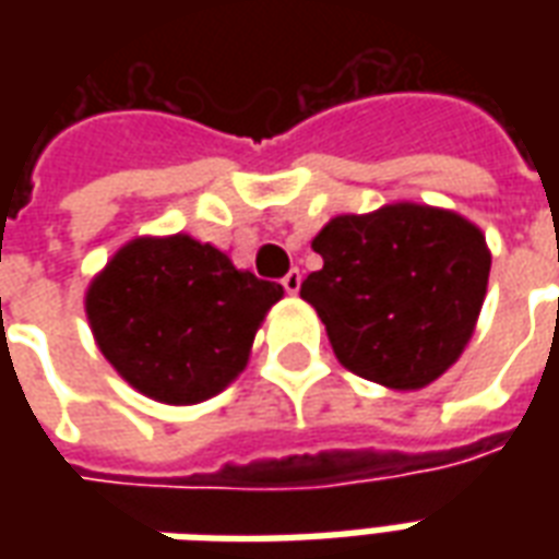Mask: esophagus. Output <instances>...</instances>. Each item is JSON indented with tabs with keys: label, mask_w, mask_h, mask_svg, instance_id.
<instances>
[{
	"label": "esophagus",
	"mask_w": 559,
	"mask_h": 559,
	"mask_svg": "<svg viewBox=\"0 0 559 559\" xmlns=\"http://www.w3.org/2000/svg\"><path fill=\"white\" fill-rule=\"evenodd\" d=\"M281 284H284V290L287 293H299V287H302V275H299V269H290V272L281 278Z\"/></svg>",
	"instance_id": "1"
}]
</instances>
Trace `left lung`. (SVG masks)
<instances>
[{"label": "left lung", "instance_id": "obj_1", "mask_svg": "<svg viewBox=\"0 0 559 559\" xmlns=\"http://www.w3.org/2000/svg\"><path fill=\"white\" fill-rule=\"evenodd\" d=\"M311 248L323 269L299 293L353 374L421 389L461 356L491 272L479 227L455 212L395 203L332 218Z\"/></svg>", "mask_w": 559, "mask_h": 559}]
</instances>
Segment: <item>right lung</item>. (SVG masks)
Masks as SVG:
<instances>
[{
    "mask_svg": "<svg viewBox=\"0 0 559 559\" xmlns=\"http://www.w3.org/2000/svg\"><path fill=\"white\" fill-rule=\"evenodd\" d=\"M281 284L191 236L134 239L92 281L86 314L128 383L164 404L212 399L248 362Z\"/></svg>",
    "mask_w": 559,
    "mask_h": 559,
    "instance_id": "add662e5",
    "label": "right lung"
}]
</instances>
